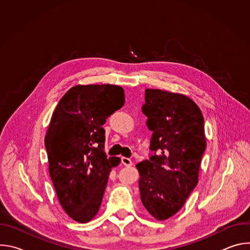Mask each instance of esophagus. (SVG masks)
Returning <instances> with one entry per match:
<instances>
[{"label": "esophagus", "mask_w": 250, "mask_h": 250, "mask_svg": "<svg viewBox=\"0 0 250 250\" xmlns=\"http://www.w3.org/2000/svg\"><path fill=\"white\" fill-rule=\"evenodd\" d=\"M122 163L126 167H129V166L132 165V161L129 158H126V157H122Z\"/></svg>", "instance_id": "obj_1"}]
</instances>
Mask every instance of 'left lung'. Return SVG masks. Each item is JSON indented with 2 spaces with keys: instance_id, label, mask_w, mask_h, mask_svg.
<instances>
[{
  "instance_id": "1",
  "label": "left lung",
  "mask_w": 250,
  "mask_h": 250,
  "mask_svg": "<svg viewBox=\"0 0 250 250\" xmlns=\"http://www.w3.org/2000/svg\"><path fill=\"white\" fill-rule=\"evenodd\" d=\"M141 110L153 131L154 154L136 165L140 199L153 218L165 221L182 208L198 184L207 145L204 118L189 97L159 89L146 90Z\"/></svg>"
}]
</instances>
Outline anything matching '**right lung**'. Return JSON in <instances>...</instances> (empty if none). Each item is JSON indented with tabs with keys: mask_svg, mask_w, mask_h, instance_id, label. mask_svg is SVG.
<instances>
[{
	"mask_svg": "<svg viewBox=\"0 0 250 250\" xmlns=\"http://www.w3.org/2000/svg\"><path fill=\"white\" fill-rule=\"evenodd\" d=\"M125 104L117 85H77L61 98L44 138L49 175L60 205L85 224L99 211L108 177L119 157L106 156L103 125Z\"/></svg>",
	"mask_w": 250,
	"mask_h": 250,
	"instance_id": "right-lung-1",
	"label": "right lung"
}]
</instances>
